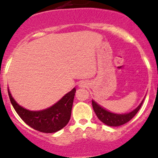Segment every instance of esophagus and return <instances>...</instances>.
<instances>
[{"label": "esophagus", "mask_w": 158, "mask_h": 158, "mask_svg": "<svg viewBox=\"0 0 158 158\" xmlns=\"http://www.w3.org/2000/svg\"><path fill=\"white\" fill-rule=\"evenodd\" d=\"M87 85H88V84L86 81H81L80 83H79V87L81 88H85Z\"/></svg>", "instance_id": "34e87169"}]
</instances>
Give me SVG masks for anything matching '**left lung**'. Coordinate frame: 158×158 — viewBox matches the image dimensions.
<instances>
[{
  "label": "left lung",
  "instance_id": "1",
  "mask_svg": "<svg viewBox=\"0 0 158 158\" xmlns=\"http://www.w3.org/2000/svg\"><path fill=\"white\" fill-rule=\"evenodd\" d=\"M144 99L142 100L140 104L133 111L127 113H123V114L111 112L100 106L93 100H92V104H93V110L96 113V116L98 117V118L102 123H104V124L110 127H118L129 122L131 118L136 115L137 112L140 109V107H142Z\"/></svg>",
  "mask_w": 158,
  "mask_h": 158
}]
</instances>
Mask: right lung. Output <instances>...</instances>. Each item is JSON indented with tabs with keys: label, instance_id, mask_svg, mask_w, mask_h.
Returning a JSON list of instances; mask_svg holds the SVG:
<instances>
[{
	"label": "right lung",
	"instance_id": "1",
	"mask_svg": "<svg viewBox=\"0 0 158 158\" xmlns=\"http://www.w3.org/2000/svg\"><path fill=\"white\" fill-rule=\"evenodd\" d=\"M11 104L23 122L33 129L43 133H54L66 126L72 111L76 89H73L51 107L41 111H30L14 100L8 88Z\"/></svg>",
	"mask_w": 158,
	"mask_h": 158
}]
</instances>
